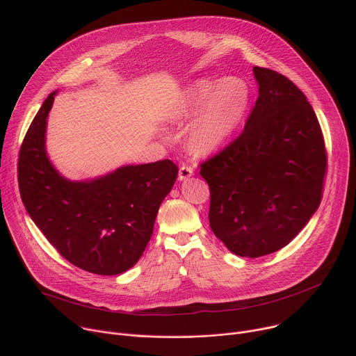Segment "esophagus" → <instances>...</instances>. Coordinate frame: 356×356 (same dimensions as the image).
Masks as SVG:
<instances>
[{
	"label": "esophagus",
	"instance_id": "34e87169",
	"mask_svg": "<svg viewBox=\"0 0 356 356\" xmlns=\"http://www.w3.org/2000/svg\"><path fill=\"white\" fill-rule=\"evenodd\" d=\"M191 175H193V168L188 166V165H183V166L180 168V170H179V179H180V180H186V179H188Z\"/></svg>",
	"mask_w": 356,
	"mask_h": 356
}]
</instances>
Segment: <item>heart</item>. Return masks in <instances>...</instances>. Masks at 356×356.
Listing matches in <instances>:
<instances>
[{"instance_id":"heart-1","label":"heart","mask_w":356,"mask_h":356,"mask_svg":"<svg viewBox=\"0 0 356 356\" xmlns=\"http://www.w3.org/2000/svg\"><path fill=\"white\" fill-rule=\"evenodd\" d=\"M250 103L249 86L238 79H201L184 92L177 108L180 120L197 117L190 131V143L198 154L221 149L241 125Z\"/></svg>"}]
</instances>
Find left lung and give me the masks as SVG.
<instances>
[{
  "instance_id": "obj_1",
  "label": "left lung",
  "mask_w": 356,
  "mask_h": 356,
  "mask_svg": "<svg viewBox=\"0 0 356 356\" xmlns=\"http://www.w3.org/2000/svg\"><path fill=\"white\" fill-rule=\"evenodd\" d=\"M259 95L243 131L200 165L210 227L238 257L284 248L318 209L327 150L317 115L286 76L253 67Z\"/></svg>"
}]
</instances>
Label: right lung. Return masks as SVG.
I'll return each mask as SVG.
<instances>
[{
  "label": "right lung",
  "mask_w": 356,
  "mask_h": 356,
  "mask_svg": "<svg viewBox=\"0 0 356 356\" xmlns=\"http://www.w3.org/2000/svg\"><path fill=\"white\" fill-rule=\"evenodd\" d=\"M55 94L43 101L21 145L22 202L66 261L95 275H120L142 257L161 202L176 181L177 166L165 159L124 166L91 181L66 180L44 149L46 120Z\"/></svg>",
  "instance_id": "obj_1"
}]
</instances>
